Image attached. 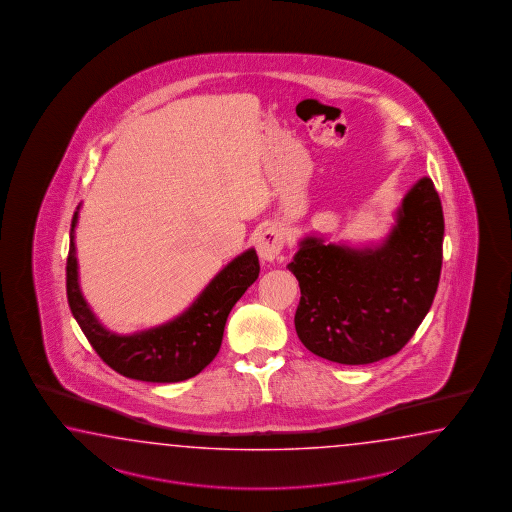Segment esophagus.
<instances>
[{
    "label": "esophagus",
    "instance_id": "esophagus-1",
    "mask_svg": "<svg viewBox=\"0 0 512 512\" xmlns=\"http://www.w3.org/2000/svg\"><path fill=\"white\" fill-rule=\"evenodd\" d=\"M283 243H285V234L280 227L271 225L267 229L263 230L256 243V249L260 254L261 260L274 261L278 258V254L282 252Z\"/></svg>",
    "mask_w": 512,
    "mask_h": 512
}]
</instances>
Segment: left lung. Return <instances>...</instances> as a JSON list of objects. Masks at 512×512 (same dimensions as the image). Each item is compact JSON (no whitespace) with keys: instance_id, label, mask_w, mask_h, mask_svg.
I'll list each match as a JSON object with an SVG mask.
<instances>
[{"instance_id":"1","label":"left lung","mask_w":512,"mask_h":512,"mask_svg":"<svg viewBox=\"0 0 512 512\" xmlns=\"http://www.w3.org/2000/svg\"><path fill=\"white\" fill-rule=\"evenodd\" d=\"M445 219L432 179L404 196L381 245L353 249L307 236L287 269L300 285L294 327L305 348L338 364L392 357L434 302Z\"/></svg>"}]
</instances>
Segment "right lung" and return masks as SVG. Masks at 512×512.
<instances>
[{
	"label": "right lung",
	"instance_id": "right-lung-1",
	"mask_svg": "<svg viewBox=\"0 0 512 512\" xmlns=\"http://www.w3.org/2000/svg\"><path fill=\"white\" fill-rule=\"evenodd\" d=\"M78 210L80 205L69 232L67 302L98 357L120 375L144 382L186 381L205 370L221 348L230 309L260 274L256 251L249 249L230 261L174 320L133 335H117L98 322L80 291L75 247Z\"/></svg>",
	"mask_w": 512,
	"mask_h": 512
}]
</instances>
